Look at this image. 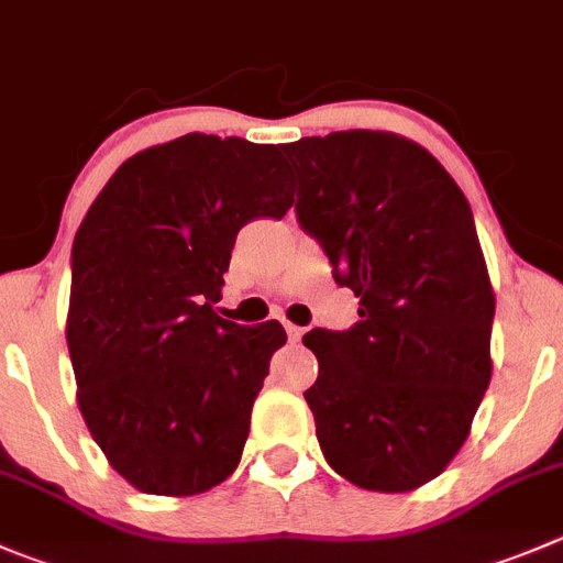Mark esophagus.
<instances>
[{"label": "esophagus", "mask_w": 563, "mask_h": 563, "mask_svg": "<svg viewBox=\"0 0 563 563\" xmlns=\"http://www.w3.org/2000/svg\"><path fill=\"white\" fill-rule=\"evenodd\" d=\"M285 329H287V336H290L292 342H298L303 336V329L301 325H296V323H285Z\"/></svg>", "instance_id": "34e87169"}]
</instances>
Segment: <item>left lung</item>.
Segmentation results:
<instances>
[{
  "label": "left lung",
  "mask_w": 563,
  "mask_h": 563,
  "mask_svg": "<svg viewBox=\"0 0 563 563\" xmlns=\"http://www.w3.org/2000/svg\"><path fill=\"white\" fill-rule=\"evenodd\" d=\"M285 154L298 223L358 298L353 329L303 334L320 451L362 489L411 492L453 462L492 378L495 292L473 210L433 154L393 132L301 137Z\"/></svg>",
  "instance_id": "8db88e82"
}]
</instances>
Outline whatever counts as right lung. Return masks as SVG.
Masks as SVG:
<instances>
[{
	"instance_id": "1",
	"label": "right lung",
	"mask_w": 563,
	"mask_h": 563,
	"mask_svg": "<svg viewBox=\"0 0 563 563\" xmlns=\"http://www.w3.org/2000/svg\"><path fill=\"white\" fill-rule=\"evenodd\" d=\"M276 146L190 132L126 159L74 238L66 340L77 404L110 467L146 495H201L234 473L278 320L221 318L238 232L285 218Z\"/></svg>"
}]
</instances>
